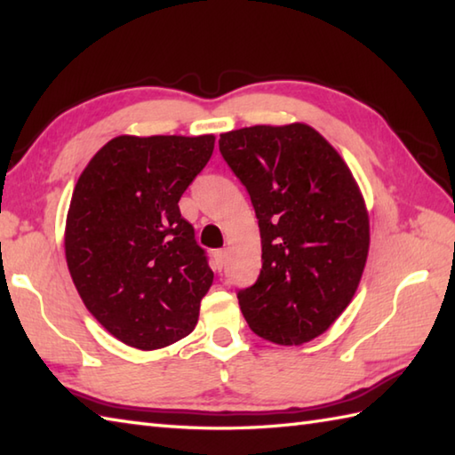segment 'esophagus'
Segmentation results:
<instances>
[{"label": "esophagus", "instance_id": "1", "mask_svg": "<svg viewBox=\"0 0 455 455\" xmlns=\"http://www.w3.org/2000/svg\"><path fill=\"white\" fill-rule=\"evenodd\" d=\"M225 259H227L225 250H217V252H215V267L222 269V266H225Z\"/></svg>", "mask_w": 455, "mask_h": 455}]
</instances>
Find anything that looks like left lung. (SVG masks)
<instances>
[{"instance_id": "8db88e82", "label": "left lung", "mask_w": 455, "mask_h": 455, "mask_svg": "<svg viewBox=\"0 0 455 455\" xmlns=\"http://www.w3.org/2000/svg\"><path fill=\"white\" fill-rule=\"evenodd\" d=\"M219 150L252 201L262 269L238 289L248 326L297 346L323 334L350 305L370 248L362 193L331 144L303 123L220 134Z\"/></svg>"}]
</instances>
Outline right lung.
I'll return each mask as SVG.
<instances>
[{"label": "right lung", "mask_w": 455, "mask_h": 455, "mask_svg": "<svg viewBox=\"0 0 455 455\" xmlns=\"http://www.w3.org/2000/svg\"><path fill=\"white\" fill-rule=\"evenodd\" d=\"M215 137H117L76 183L66 262L84 305L117 340L156 350L188 336L212 283L178 201Z\"/></svg>", "instance_id": "1"}]
</instances>
